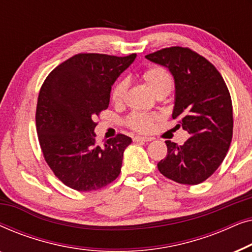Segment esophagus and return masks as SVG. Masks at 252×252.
Returning a JSON list of instances; mask_svg holds the SVG:
<instances>
[{
  "instance_id": "esophagus-1",
  "label": "esophagus",
  "mask_w": 252,
  "mask_h": 252,
  "mask_svg": "<svg viewBox=\"0 0 252 252\" xmlns=\"http://www.w3.org/2000/svg\"><path fill=\"white\" fill-rule=\"evenodd\" d=\"M153 139L151 137H147V136H134L133 141L134 142H149Z\"/></svg>"
}]
</instances>
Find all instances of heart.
Returning a JSON list of instances; mask_svg holds the SVG:
<instances>
[{"instance_id":"heart-1","label":"heart","mask_w":252,"mask_h":252,"mask_svg":"<svg viewBox=\"0 0 252 252\" xmlns=\"http://www.w3.org/2000/svg\"><path fill=\"white\" fill-rule=\"evenodd\" d=\"M141 79L153 89L157 97L168 95L173 89L174 81L170 71L164 66H160V65H154V66L148 67L141 73ZM127 88H128V82L126 79H120L113 85L111 89V101L115 104H120L124 102ZM156 120H158L157 115L133 112L126 118V125L135 132L148 133L153 128L154 123Z\"/></svg>"}]
</instances>
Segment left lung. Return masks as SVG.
<instances>
[{"mask_svg":"<svg viewBox=\"0 0 252 252\" xmlns=\"http://www.w3.org/2000/svg\"><path fill=\"white\" fill-rule=\"evenodd\" d=\"M146 57L173 74L172 117L190 135L182 146L165 141L167 156L158 170L178 184H201L220 166L232 142L233 105L226 82L215 65L187 47L164 48Z\"/></svg>","mask_w":252,"mask_h":252,"instance_id":"8db88e82","label":"left lung"}]
</instances>
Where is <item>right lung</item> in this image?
Masks as SVG:
<instances>
[{"label":"right lung","instance_id":"right-lung-1","mask_svg":"<svg viewBox=\"0 0 252 252\" xmlns=\"http://www.w3.org/2000/svg\"><path fill=\"white\" fill-rule=\"evenodd\" d=\"M135 57L77 54L41 86L35 112L41 150L56 178L74 190H97L118 178L132 139L117 134L98 144L94 120L108 109L111 86Z\"/></svg>","mask_w":252,"mask_h":252}]
</instances>
